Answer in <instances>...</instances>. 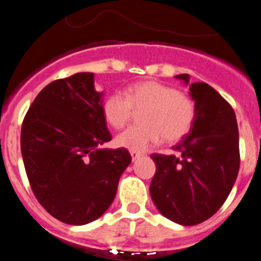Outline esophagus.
<instances>
[{
	"label": "esophagus",
	"mask_w": 261,
	"mask_h": 261,
	"mask_svg": "<svg viewBox=\"0 0 261 261\" xmlns=\"http://www.w3.org/2000/svg\"><path fill=\"white\" fill-rule=\"evenodd\" d=\"M129 153H130V157H132L133 161H136L137 158H140L142 155L141 153H140V152H135V150H130V152H129Z\"/></svg>",
	"instance_id": "esophagus-1"
}]
</instances>
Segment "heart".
I'll return each mask as SVG.
<instances>
[{"mask_svg": "<svg viewBox=\"0 0 261 261\" xmlns=\"http://www.w3.org/2000/svg\"><path fill=\"white\" fill-rule=\"evenodd\" d=\"M140 112L141 124L129 126L116 137V145L135 152H144L161 139L166 142L181 140L189 133L195 120L193 100L177 88L145 80L129 86L125 95L111 93L103 104V115L109 125L122 128Z\"/></svg>", "mask_w": 261, "mask_h": 261, "instance_id": "obj_1", "label": "heart"}]
</instances>
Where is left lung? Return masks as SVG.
I'll list each match as a JSON object with an SVG mask.
<instances>
[{
	"mask_svg": "<svg viewBox=\"0 0 261 261\" xmlns=\"http://www.w3.org/2000/svg\"><path fill=\"white\" fill-rule=\"evenodd\" d=\"M177 79L189 84L190 75ZM195 120L174 146L177 155L152 154L155 174L150 197L165 218L182 226L199 224L219 210L237 181L239 130L232 107L206 83H191Z\"/></svg>",
	"mask_w": 261,
	"mask_h": 261,
	"instance_id": "8db88e82",
	"label": "left lung"
}]
</instances>
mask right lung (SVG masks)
<instances>
[{
    "mask_svg": "<svg viewBox=\"0 0 261 261\" xmlns=\"http://www.w3.org/2000/svg\"><path fill=\"white\" fill-rule=\"evenodd\" d=\"M92 72L54 80L24 116L21 152L31 190L50 215L82 226L96 220L115 199L132 161L124 148L103 149L112 136L103 115V92Z\"/></svg>",
    "mask_w": 261,
    "mask_h": 261,
    "instance_id": "1",
    "label": "right lung"
}]
</instances>
